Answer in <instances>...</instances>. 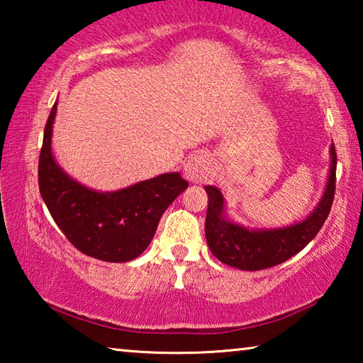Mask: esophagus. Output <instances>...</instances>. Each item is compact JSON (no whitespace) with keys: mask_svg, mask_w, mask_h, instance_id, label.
<instances>
[{"mask_svg":"<svg viewBox=\"0 0 363 363\" xmlns=\"http://www.w3.org/2000/svg\"><path fill=\"white\" fill-rule=\"evenodd\" d=\"M211 173V158L208 153L200 152L190 157L184 164V174L192 182H205Z\"/></svg>","mask_w":363,"mask_h":363,"instance_id":"obj_1","label":"esophagus"}]
</instances>
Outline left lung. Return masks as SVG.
<instances>
[{
  "instance_id": "8db88e82",
  "label": "left lung",
  "mask_w": 363,
  "mask_h": 363,
  "mask_svg": "<svg viewBox=\"0 0 363 363\" xmlns=\"http://www.w3.org/2000/svg\"><path fill=\"white\" fill-rule=\"evenodd\" d=\"M336 149L331 145L330 179L317 210L303 223L275 230H248L223 218L224 200L219 190L206 186V242L220 262L242 270H261L285 262L299 253L327 220L336 189Z\"/></svg>"
}]
</instances>
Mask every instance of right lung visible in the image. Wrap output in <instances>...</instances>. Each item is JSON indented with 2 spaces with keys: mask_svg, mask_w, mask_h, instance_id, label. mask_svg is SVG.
<instances>
[{
  "mask_svg": "<svg viewBox=\"0 0 363 363\" xmlns=\"http://www.w3.org/2000/svg\"><path fill=\"white\" fill-rule=\"evenodd\" d=\"M54 104L38 162V186L59 229L78 251L107 262H126L149 247L158 220L189 182L169 173L118 192H94L73 181L51 153Z\"/></svg>",
  "mask_w": 363,
  "mask_h": 363,
  "instance_id": "add662e5",
  "label": "right lung"
}]
</instances>
